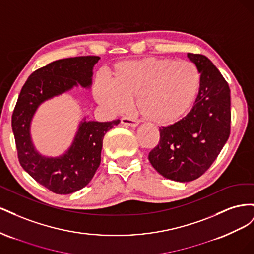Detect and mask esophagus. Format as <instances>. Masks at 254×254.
Here are the masks:
<instances>
[{
    "label": "esophagus",
    "instance_id": "34e87169",
    "mask_svg": "<svg viewBox=\"0 0 254 254\" xmlns=\"http://www.w3.org/2000/svg\"><path fill=\"white\" fill-rule=\"evenodd\" d=\"M121 123L123 125L130 126V127H136L137 125H139V122L131 119V118H129V117H123L121 119Z\"/></svg>",
    "mask_w": 254,
    "mask_h": 254
}]
</instances>
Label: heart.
Here are the masks:
<instances>
[{
	"mask_svg": "<svg viewBox=\"0 0 254 254\" xmlns=\"http://www.w3.org/2000/svg\"><path fill=\"white\" fill-rule=\"evenodd\" d=\"M200 88V73L190 60L147 57L122 61L98 77L93 94L113 113L126 111L136 96V108L145 119L166 126L181 120L193 106Z\"/></svg>",
	"mask_w": 254,
	"mask_h": 254,
	"instance_id": "b5f03b06",
	"label": "heart"
}]
</instances>
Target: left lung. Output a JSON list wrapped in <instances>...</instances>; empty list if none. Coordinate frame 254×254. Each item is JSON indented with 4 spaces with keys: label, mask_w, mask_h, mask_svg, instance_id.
<instances>
[{
    "label": "left lung",
    "mask_w": 254,
    "mask_h": 254,
    "mask_svg": "<svg viewBox=\"0 0 254 254\" xmlns=\"http://www.w3.org/2000/svg\"><path fill=\"white\" fill-rule=\"evenodd\" d=\"M200 73V88L194 107L182 120L161 127L160 141L148 160L167 179L189 182L213 164L230 135V88L212 61L201 54L188 53Z\"/></svg>",
    "instance_id": "left-lung-1"
}]
</instances>
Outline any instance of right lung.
Wrapping results in <instances>:
<instances>
[{"label": "right lung", "mask_w": 254, "mask_h": 254, "mask_svg": "<svg viewBox=\"0 0 254 254\" xmlns=\"http://www.w3.org/2000/svg\"><path fill=\"white\" fill-rule=\"evenodd\" d=\"M98 56H79L53 61L38 68L22 87L11 118L18 159L24 171L55 194L66 195L84 188L101 164L103 139L120 120L83 122L64 155L47 158L38 153L30 139V122L40 104L81 84L92 83V70Z\"/></svg>", "instance_id": "right-lung-1"}]
</instances>
